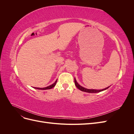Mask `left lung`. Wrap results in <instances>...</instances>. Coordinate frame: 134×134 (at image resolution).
Here are the masks:
<instances>
[{
  "mask_svg": "<svg viewBox=\"0 0 134 134\" xmlns=\"http://www.w3.org/2000/svg\"><path fill=\"white\" fill-rule=\"evenodd\" d=\"M74 83H75V86H76L77 88H78L79 89V90H80V91H83V92H88V93H98V92H102V91H103L106 90H107V88H109V87H107V88H106L103 89V90H89V89L85 88L82 87L81 86H80V85H79L78 83H77L75 78H74Z\"/></svg>",
  "mask_w": 134,
  "mask_h": 134,
  "instance_id": "obj_1",
  "label": "left lung"
}]
</instances>
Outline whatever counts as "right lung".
<instances>
[{
    "instance_id": "right-lung-1",
    "label": "right lung",
    "mask_w": 134,
    "mask_h": 134,
    "mask_svg": "<svg viewBox=\"0 0 134 134\" xmlns=\"http://www.w3.org/2000/svg\"><path fill=\"white\" fill-rule=\"evenodd\" d=\"M57 80H58V79L55 81V82L54 84H52L50 85V86H48V87H45V88H36V87H35V88L37 89V90H50V89H51V88H52L54 87L55 86V85H56V82H57Z\"/></svg>"
}]
</instances>
